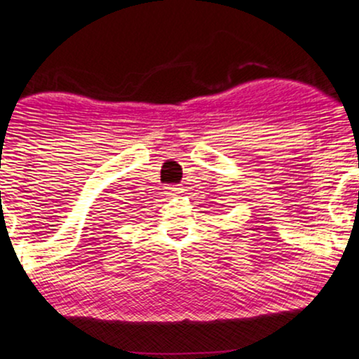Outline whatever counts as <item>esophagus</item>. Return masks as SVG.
Returning <instances> with one entry per match:
<instances>
[{"mask_svg":"<svg viewBox=\"0 0 359 359\" xmlns=\"http://www.w3.org/2000/svg\"><path fill=\"white\" fill-rule=\"evenodd\" d=\"M165 189H167L168 196H179V194L182 192V189H180L179 185H168V187H165Z\"/></svg>","mask_w":359,"mask_h":359,"instance_id":"obj_1","label":"esophagus"}]
</instances>
